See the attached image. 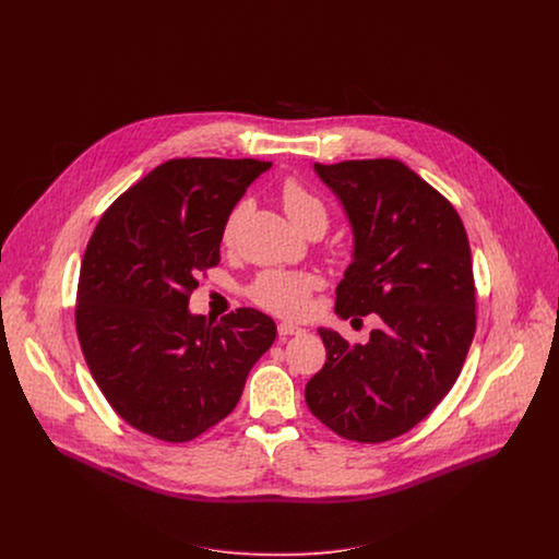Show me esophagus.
I'll list each match as a JSON object with an SVG mask.
<instances>
[{"instance_id": "1", "label": "esophagus", "mask_w": 559, "mask_h": 559, "mask_svg": "<svg viewBox=\"0 0 559 559\" xmlns=\"http://www.w3.org/2000/svg\"><path fill=\"white\" fill-rule=\"evenodd\" d=\"M304 329L299 326V324H293V322H280L277 324V333L282 335V337H286V335H299Z\"/></svg>"}]
</instances>
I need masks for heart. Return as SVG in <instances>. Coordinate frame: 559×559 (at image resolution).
<instances>
[{"label": "heart", "mask_w": 559, "mask_h": 559, "mask_svg": "<svg viewBox=\"0 0 559 559\" xmlns=\"http://www.w3.org/2000/svg\"><path fill=\"white\" fill-rule=\"evenodd\" d=\"M282 204L286 215L293 219L297 228H308L312 222H324L326 224V209L322 204L319 195H314L301 180L297 178H286L282 185ZM240 211L242 206H237L226 224L222 240L230 245L237 233ZM317 280L308 273H290V271H262L249 286V299L275 314L284 317H297L304 314L308 304H310V293L314 290Z\"/></svg>", "instance_id": "obj_1"}]
</instances>
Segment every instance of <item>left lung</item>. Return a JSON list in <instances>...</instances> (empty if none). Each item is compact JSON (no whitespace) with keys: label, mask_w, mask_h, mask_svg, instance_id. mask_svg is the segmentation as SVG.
Masks as SVG:
<instances>
[{"label":"left lung","mask_w":559,"mask_h":559,"mask_svg":"<svg viewBox=\"0 0 559 559\" xmlns=\"http://www.w3.org/2000/svg\"><path fill=\"white\" fill-rule=\"evenodd\" d=\"M353 228L335 290L342 319L377 314L366 344L319 329L326 361L306 402L344 439L408 432L456 383L476 333L472 249L456 209L402 160L314 163Z\"/></svg>","instance_id":"obj_1"}]
</instances>
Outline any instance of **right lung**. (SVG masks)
<instances>
[{
	"mask_svg": "<svg viewBox=\"0 0 559 559\" xmlns=\"http://www.w3.org/2000/svg\"><path fill=\"white\" fill-rule=\"evenodd\" d=\"M271 167L255 159L160 163L100 217L81 260L75 324L85 364L133 428L185 443L237 406L273 319L189 312L198 275L219 264L228 215Z\"/></svg>",
	"mask_w": 559,
	"mask_h": 559,
	"instance_id": "right-lung-1",
	"label": "right lung"
}]
</instances>
